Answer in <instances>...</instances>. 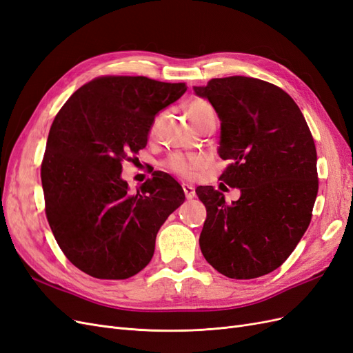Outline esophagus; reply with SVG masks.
Segmentation results:
<instances>
[{
	"label": "esophagus",
	"mask_w": 353,
	"mask_h": 353,
	"mask_svg": "<svg viewBox=\"0 0 353 353\" xmlns=\"http://www.w3.org/2000/svg\"><path fill=\"white\" fill-rule=\"evenodd\" d=\"M183 190H184V194H185L187 199H194L196 197V191H194L193 185L183 184Z\"/></svg>",
	"instance_id": "obj_1"
}]
</instances>
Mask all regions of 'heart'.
<instances>
[{
    "mask_svg": "<svg viewBox=\"0 0 353 353\" xmlns=\"http://www.w3.org/2000/svg\"><path fill=\"white\" fill-rule=\"evenodd\" d=\"M187 110H188L191 121H193L196 125H199L203 119H205L206 116L215 114V113H213L212 105L206 100H201V99L191 100L188 103ZM157 122H159V119L154 121L152 130H150V134H154L156 128H157ZM203 166H205V159H203L201 156L172 154L165 162V168L168 170H170V172H174V174L181 175V176H187V178L194 176L197 170L201 169Z\"/></svg>",
    "mask_w": 353,
    "mask_h": 353,
    "instance_id": "b5f03b06",
    "label": "heart"
}]
</instances>
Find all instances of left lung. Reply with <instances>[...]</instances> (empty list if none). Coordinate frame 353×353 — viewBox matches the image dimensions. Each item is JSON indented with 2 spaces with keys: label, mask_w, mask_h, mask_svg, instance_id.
Here are the masks:
<instances>
[{
  "label": "left lung",
  "mask_w": 353,
  "mask_h": 353,
  "mask_svg": "<svg viewBox=\"0 0 353 353\" xmlns=\"http://www.w3.org/2000/svg\"><path fill=\"white\" fill-rule=\"evenodd\" d=\"M221 119L219 179L241 196L231 205L213 187H197L208 216L205 259L222 275L258 279L281 266L312 219L318 194L316 148L305 117L280 87L248 77L194 87Z\"/></svg>",
  "instance_id": "8db88e82"
}]
</instances>
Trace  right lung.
<instances>
[{
  "mask_svg": "<svg viewBox=\"0 0 353 353\" xmlns=\"http://www.w3.org/2000/svg\"><path fill=\"white\" fill-rule=\"evenodd\" d=\"M185 91L184 82L104 74L74 91L52 121L41 163L46 215L61 252L94 279L144 270L159 228L184 203L183 187L165 172L137 193L121 172L145 147L156 113Z\"/></svg>",
  "mask_w": 353,
  "mask_h": 353,
  "instance_id": "1",
  "label": "right lung"
}]
</instances>
